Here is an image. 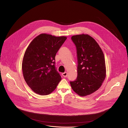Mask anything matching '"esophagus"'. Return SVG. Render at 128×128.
Segmentation results:
<instances>
[{"label": "esophagus", "mask_w": 128, "mask_h": 128, "mask_svg": "<svg viewBox=\"0 0 128 128\" xmlns=\"http://www.w3.org/2000/svg\"><path fill=\"white\" fill-rule=\"evenodd\" d=\"M62 76H63V77L66 78V77H67V73L66 72H63V73L62 74Z\"/></svg>", "instance_id": "1"}]
</instances>
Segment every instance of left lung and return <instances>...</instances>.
<instances>
[{
    "label": "left lung",
    "instance_id": "8db88e82",
    "mask_svg": "<svg viewBox=\"0 0 128 128\" xmlns=\"http://www.w3.org/2000/svg\"><path fill=\"white\" fill-rule=\"evenodd\" d=\"M76 48L78 76L70 82L72 90L80 96L90 95L102 86L106 75L104 53L96 41L87 34L72 37Z\"/></svg>",
    "mask_w": 128,
    "mask_h": 128
}]
</instances>
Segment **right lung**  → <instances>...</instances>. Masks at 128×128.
Here are the masks:
<instances>
[{"label":"right lung","instance_id":"right-lung-1","mask_svg":"<svg viewBox=\"0 0 128 128\" xmlns=\"http://www.w3.org/2000/svg\"><path fill=\"white\" fill-rule=\"evenodd\" d=\"M66 39L41 34L28 46L22 60V72L26 84L36 94H50L61 80L55 67V56Z\"/></svg>","mask_w":128,"mask_h":128}]
</instances>
